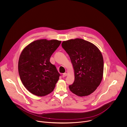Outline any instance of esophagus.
<instances>
[{"label": "esophagus", "instance_id": "esophagus-1", "mask_svg": "<svg viewBox=\"0 0 127 127\" xmlns=\"http://www.w3.org/2000/svg\"><path fill=\"white\" fill-rule=\"evenodd\" d=\"M66 76H67V73H64L63 74V77H65Z\"/></svg>", "mask_w": 127, "mask_h": 127}]
</instances>
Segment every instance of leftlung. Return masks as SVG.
Listing matches in <instances>:
<instances>
[{
  "label": "left lung",
  "instance_id": "1",
  "mask_svg": "<svg viewBox=\"0 0 127 127\" xmlns=\"http://www.w3.org/2000/svg\"><path fill=\"white\" fill-rule=\"evenodd\" d=\"M63 48L68 54L74 69L75 80L69 88L79 96H88L100 84L103 78L104 61L99 49L81 38L64 41Z\"/></svg>",
  "mask_w": 127,
  "mask_h": 127
}]
</instances>
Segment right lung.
I'll use <instances>...</instances> for the list:
<instances>
[{"label": "right lung", "instance_id": "add662e5", "mask_svg": "<svg viewBox=\"0 0 127 127\" xmlns=\"http://www.w3.org/2000/svg\"><path fill=\"white\" fill-rule=\"evenodd\" d=\"M61 41L39 39L27 45L18 61V73L25 88L32 94L43 96L54 90L60 74L50 62Z\"/></svg>", "mask_w": 127, "mask_h": 127}]
</instances>
